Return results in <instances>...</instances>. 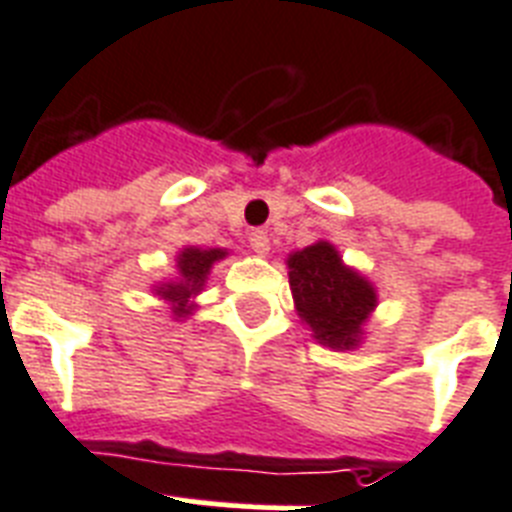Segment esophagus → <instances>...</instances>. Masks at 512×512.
Instances as JSON below:
<instances>
[{
  "instance_id": "esophagus-1",
  "label": "esophagus",
  "mask_w": 512,
  "mask_h": 512,
  "mask_svg": "<svg viewBox=\"0 0 512 512\" xmlns=\"http://www.w3.org/2000/svg\"><path fill=\"white\" fill-rule=\"evenodd\" d=\"M249 247L255 249L257 255H268V249H270V239L265 231H252L249 234Z\"/></svg>"
}]
</instances>
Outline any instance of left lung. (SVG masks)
<instances>
[{
    "instance_id": "8db88e82",
    "label": "left lung",
    "mask_w": 512,
    "mask_h": 512,
    "mask_svg": "<svg viewBox=\"0 0 512 512\" xmlns=\"http://www.w3.org/2000/svg\"><path fill=\"white\" fill-rule=\"evenodd\" d=\"M286 265L297 315L313 328L315 339L331 350L357 347L378 302L371 281L347 268L328 242L292 252Z\"/></svg>"
}]
</instances>
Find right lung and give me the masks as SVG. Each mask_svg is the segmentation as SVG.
Masks as SVG:
<instances>
[{
  "mask_svg": "<svg viewBox=\"0 0 512 512\" xmlns=\"http://www.w3.org/2000/svg\"><path fill=\"white\" fill-rule=\"evenodd\" d=\"M228 252L226 249H202V247H186L178 252L176 268L178 276L173 281H165V284L155 286V294L160 299H165L173 310V315L178 318H186L191 315L194 305H191V297H197L205 286L207 276H210V268H213L218 260H223Z\"/></svg>",
  "mask_w": 512,
  "mask_h": 512,
  "instance_id": "1",
  "label": "right lung"
}]
</instances>
